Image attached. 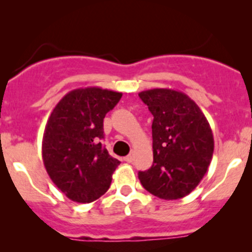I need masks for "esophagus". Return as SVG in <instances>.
I'll list each match as a JSON object with an SVG mask.
<instances>
[{
  "label": "esophagus",
  "instance_id": "34e87169",
  "mask_svg": "<svg viewBox=\"0 0 252 252\" xmlns=\"http://www.w3.org/2000/svg\"><path fill=\"white\" fill-rule=\"evenodd\" d=\"M134 158H135V153H134V152H130V153H129L128 156L124 158V160H126V162H132Z\"/></svg>",
  "mask_w": 252,
  "mask_h": 252
}]
</instances>
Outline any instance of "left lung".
Instances as JSON below:
<instances>
[{
    "mask_svg": "<svg viewBox=\"0 0 252 252\" xmlns=\"http://www.w3.org/2000/svg\"><path fill=\"white\" fill-rule=\"evenodd\" d=\"M153 115V165L140 171L141 184L164 200L190 193L202 181L214 152L213 132L197 104L184 93L154 88L139 93Z\"/></svg>",
    "mask_w": 252,
    "mask_h": 252,
    "instance_id": "left-lung-1",
    "label": "left lung"
}]
</instances>
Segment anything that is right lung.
I'll return each mask as SVG.
<instances>
[{
  "mask_svg": "<svg viewBox=\"0 0 252 252\" xmlns=\"http://www.w3.org/2000/svg\"><path fill=\"white\" fill-rule=\"evenodd\" d=\"M121 98L122 93L99 87L77 88L63 96L50 115L41 143L44 166L74 202L90 203L104 195L121 164L100 142L105 115Z\"/></svg>",
  "mask_w": 252,
  "mask_h": 252,
  "instance_id": "add662e5",
  "label": "right lung"
}]
</instances>
